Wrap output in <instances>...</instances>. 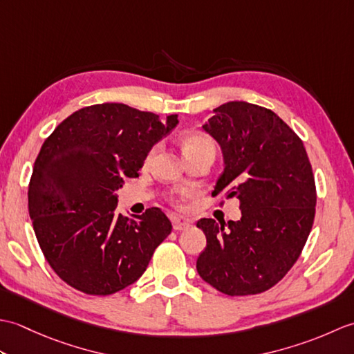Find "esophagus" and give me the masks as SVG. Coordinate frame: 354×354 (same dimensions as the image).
<instances>
[{
    "label": "esophagus",
    "instance_id": "34e87169",
    "mask_svg": "<svg viewBox=\"0 0 354 354\" xmlns=\"http://www.w3.org/2000/svg\"><path fill=\"white\" fill-rule=\"evenodd\" d=\"M173 230L175 231H183L187 230L190 227V221H185V219H179V217H173Z\"/></svg>",
    "mask_w": 354,
    "mask_h": 354
}]
</instances>
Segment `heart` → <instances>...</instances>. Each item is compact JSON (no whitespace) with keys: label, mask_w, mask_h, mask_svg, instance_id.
<instances>
[{"label":"heart","mask_w":354,"mask_h":354,"mask_svg":"<svg viewBox=\"0 0 354 354\" xmlns=\"http://www.w3.org/2000/svg\"><path fill=\"white\" fill-rule=\"evenodd\" d=\"M183 147H184V153L185 152H190V150H198V149H214L213 141L209 140L207 135H202V133H187L185 137L183 138ZM155 153V149L150 152L149 158Z\"/></svg>","instance_id":"heart-1"}]
</instances>
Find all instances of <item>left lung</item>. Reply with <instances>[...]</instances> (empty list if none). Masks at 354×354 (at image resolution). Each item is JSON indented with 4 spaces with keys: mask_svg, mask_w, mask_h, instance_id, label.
I'll return each instance as SVG.
<instances>
[{
    "mask_svg": "<svg viewBox=\"0 0 354 354\" xmlns=\"http://www.w3.org/2000/svg\"><path fill=\"white\" fill-rule=\"evenodd\" d=\"M202 126L221 146L223 171L213 194L227 192L242 209L239 221H198L207 248L198 274L231 297L265 292L288 274L310 234L317 190L298 135L275 112L248 102L213 109Z\"/></svg>",
    "mask_w": 354,
    "mask_h": 354,
    "instance_id": "left-lung-1",
    "label": "left lung"
}]
</instances>
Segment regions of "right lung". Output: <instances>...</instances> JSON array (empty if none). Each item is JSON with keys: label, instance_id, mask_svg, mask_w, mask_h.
<instances>
[{"label": "right lung", "instance_id": "obj_1", "mask_svg": "<svg viewBox=\"0 0 354 354\" xmlns=\"http://www.w3.org/2000/svg\"><path fill=\"white\" fill-rule=\"evenodd\" d=\"M123 103L82 108L44 141L28 185V213L53 270L88 295H111L145 274L170 234L160 208L132 219L117 213L126 178L178 124Z\"/></svg>", "mask_w": 354, "mask_h": 354}]
</instances>
